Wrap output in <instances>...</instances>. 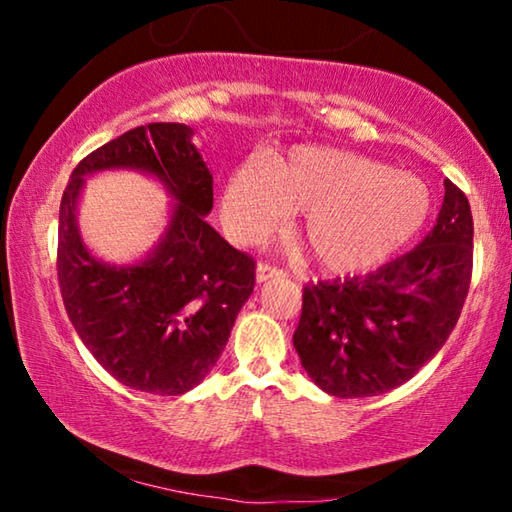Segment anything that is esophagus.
I'll return each mask as SVG.
<instances>
[{
  "label": "esophagus",
  "instance_id": "1",
  "mask_svg": "<svg viewBox=\"0 0 512 512\" xmlns=\"http://www.w3.org/2000/svg\"><path fill=\"white\" fill-rule=\"evenodd\" d=\"M282 275H284V268H280V266L268 264V262L257 264V282H266V280H273V277H282Z\"/></svg>",
  "mask_w": 512,
  "mask_h": 512
}]
</instances>
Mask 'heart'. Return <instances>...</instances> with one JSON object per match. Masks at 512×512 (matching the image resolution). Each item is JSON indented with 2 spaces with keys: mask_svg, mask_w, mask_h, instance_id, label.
<instances>
[{
  "mask_svg": "<svg viewBox=\"0 0 512 512\" xmlns=\"http://www.w3.org/2000/svg\"><path fill=\"white\" fill-rule=\"evenodd\" d=\"M225 221L239 239L271 230L300 210L298 237L318 266L334 273L379 264L422 228L429 192L418 178L366 155L296 146L244 164L225 189Z\"/></svg>",
  "mask_w": 512,
  "mask_h": 512,
  "instance_id": "b5f03b06",
  "label": "heart"
}]
</instances>
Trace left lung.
Listing matches in <instances>:
<instances>
[{
    "instance_id": "8db88e82",
    "label": "left lung",
    "mask_w": 512,
    "mask_h": 512,
    "mask_svg": "<svg viewBox=\"0 0 512 512\" xmlns=\"http://www.w3.org/2000/svg\"><path fill=\"white\" fill-rule=\"evenodd\" d=\"M472 241L467 196L445 180L443 207L422 244L368 275L307 284L293 348L311 381L336 397H370L409 381L461 316Z\"/></svg>"
}]
</instances>
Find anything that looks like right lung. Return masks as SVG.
Returning <instances> with one entry per match:
<instances>
[{"label": "right lung", "mask_w": 512, "mask_h": 512, "mask_svg": "<svg viewBox=\"0 0 512 512\" xmlns=\"http://www.w3.org/2000/svg\"><path fill=\"white\" fill-rule=\"evenodd\" d=\"M135 166L177 196L170 230L142 265L117 269L94 260L75 230V201L88 172ZM212 176L173 121L137 126L76 164L58 216V284L67 316L94 359L128 388L183 395L219 361L239 309L255 287V259L232 248L205 214Z\"/></svg>", "instance_id": "add662e5"}]
</instances>
